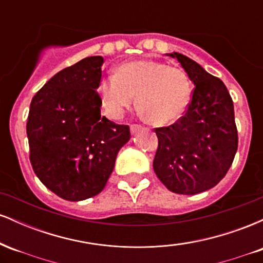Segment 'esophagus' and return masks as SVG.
I'll return each instance as SVG.
<instances>
[{
    "mask_svg": "<svg viewBox=\"0 0 263 263\" xmlns=\"http://www.w3.org/2000/svg\"><path fill=\"white\" fill-rule=\"evenodd\" d=\"M141 129H142V127H141V126H138V125H132L131 126V132H132V134H137V132L138 131H141Z\"/></svg>",
    "mask_w": 263,
    "mask_h": 263,
    "instance_id": "34e87169",
    "label": "esophagus"
}]
</instances>
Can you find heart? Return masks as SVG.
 <instances>
[{"instance_id": "1", "label": "heart", "mask_w": 263, "mask_h": 263, "mask_svg": "<svg viewBox=\"0 0 263 263\" xmlns=\"http://www.w3.org/2000/svg\"><path fill=\"white\" fill-rule=\"evenodd\" d=\"M137 100V106L155 125H168L182 117L193 95L188 74L177 66L156 60L123 63L117 73H108L99 85L102 107L120 119Z\"/></svg>"}]
</instances>
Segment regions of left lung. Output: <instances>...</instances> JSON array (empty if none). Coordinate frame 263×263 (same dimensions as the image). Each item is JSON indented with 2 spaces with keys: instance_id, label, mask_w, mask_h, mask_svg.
Masks as SVG:
<instances>
[{
  "instance_id": "1",
  "label": "left lung",
  "mask_w": 263,
  "mask_h": 263,
  "mask_svg": "<svg viewBox=\"0 0 263 263\" xmlns=\"http://www.w3.org/2000/svg\"><path fill=\"white\" fill-rule=\"evenodd\" d=\"M177 59L195 89L184 116L158 137L153 170L171 192L194 195L215 186L231 167L237 151L234 102L219 78L180 53Z\"/></svg>"
}]
</instances>
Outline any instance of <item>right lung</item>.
I'll use <instances>...</instances> for the list:
<instances>
[{"instance_id":"right-lung-1","label":"right lung","mask_w":263,"mask_h":263,"mask_svg":"<svg viewBox=\"0 0 263 263\" xmlns=\"http://www.w3.org/2000/svg\"><path fill=\"white\" fill-rule=\"evenodd\" d=\"M100 55L63 69L32 99L27 121L29 159L35 176L69 201L98 195L129 141L126 125L101 116Z\"/></svg>"}]
</instances>
